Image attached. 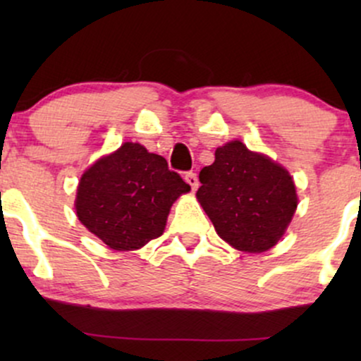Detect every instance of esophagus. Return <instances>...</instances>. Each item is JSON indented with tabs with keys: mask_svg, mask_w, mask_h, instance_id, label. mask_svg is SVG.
<instances>
[{
	"mask_svg": "<svg viewBox=\"0 0 361 361\" xmlns=\"http://www.w3.org/2000/svg\"><path fill=\"white\" fill-rule=\"evenodd\" d=\"M185 180H186V183L192 186V190H197V188H198V178H197V175H195L193 171L186 173Z\"/></svg>",
	"mask_w": 361,
	"mask_h": 361,
	"instance_id": "34e87169",
	"label": "esophagus"
}]
</instances>
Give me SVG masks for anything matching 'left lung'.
I'll return each instance as SVG.
<instances>
[{
	"instance_id": "left-lung-1",
	"label": "left lung",
	"mask_w": 361,
	"mask_h": 361,
	"mask_svg": "<svg viewBox=\"0 0 361 361\" xmlns=\"http://www.w3.org/2000/svg\"><path fill=\"white\" fill-rule=\"evenodd\" d=\"M198 178V202L217 234L239 251L263 252L275 246L299 204L287 169L241 140L217 147L215 161Z\"/></svg>"
}]
</instances>
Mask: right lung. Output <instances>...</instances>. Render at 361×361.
<instances>
[{
	"mask_svg": "<svg viewBox=\"0 0 361 361\" xmlns=\"http://www.w3.org/2000/svg\"><path fill=\"white\" fill-rule=\"evenodd\" d=\"M190 185L166 159L137 142L122 144L85 171L76 215L82 226L117 251H134L159 238L168 214Z\"/></svg>",
	"mask_w": 361,
	"mask_h": 361,
	"instance_id": "right-lung-1",
	"label": "right lung"
}]
</instances>
